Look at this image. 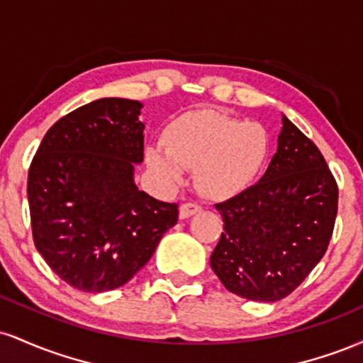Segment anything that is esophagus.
I'll list each match as a JSON object with an SVG mask.
<instances>
[{"instance_id": "esophagus-1", "label": "esophagus", "mask_w": 363, "mask_h": 363, "mask_svg": "<svg viewBox=\"0 0 363 363\" xmlns=\"http://www.w3.org/2000/svg\"><path fill=\"white\" fill-rule=\"evenodd\" d=\"M198 211H201V206H199L198 203H184V205L179 208V216L184 220V218H189V216L196 215Z\"/></svg>"}]
</instances>
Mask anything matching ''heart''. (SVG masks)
<instances>
[{"mask_svg": "<svg viewBox=\"0 0 363 363\" xmlns=\"http://www.w3.org/2000/svg\"><path fill=\"white\" fill-rule=\"evenodd\" d=\"M268 133L256 123L216 111L187 112L165 129V145L145 152L148 167L167 184L194 169L199 193L211 199L239 194L256 179L268 157Z\"/></svg>", "mask_w": 363, "mask_h": 363, "instance_id": "obj_1", "label": "heart"}]
</instances>
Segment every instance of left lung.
Wrapping results in <instances>:
<instances>
[{
  "instance_id": "1",
  "label": "left lung",
  "mask_w": 363,
  "mask_h": 363,
  "mask_svg": "<svg viewBox=\"0 0 363 363\" xmlns=\"http://www.w3.org/2000/svg\"><path fill=\"white\" fill-rule=\"evenodd\" d=\"M281 124L259 182L215 205L223 232L211 269L247 301L277 302L297 289L326 252L338 213V186L323 153L285 116Z\"/></svg>"
}]
</instances>
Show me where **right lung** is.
Returning a JSON list of instances; mask_svg holds the SVG:
<instances>
[{
	"instance_id": "right-lung-1",
	"label": "right lung",
	"mask_w": 363,
	"mask_h": 363,
	"mask_svg": "<svg viewBox=\"0 0 363 363\" xmlns=\"http://www.w3.org/2000/svg\"><path fill=\"white\" fill-rule=\"evenodd\" d=\"M141 107L118 97L78 107L45 133L28 169L34 244L77 290L123 286L177 223L176 203L135 184V165L143 162Z\"/></svg>"
}]
</instances>
